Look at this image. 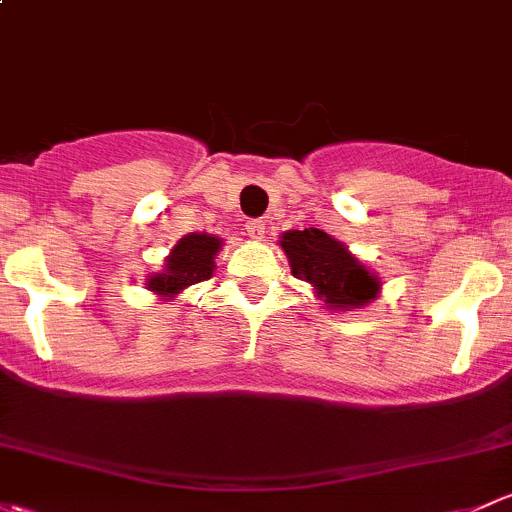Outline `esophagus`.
Returning a JSON list of instances; mask_svg holds the SVG:
<instances>
[{
  "mask_svg": "<svg viewBox=\"0 0 512 512\" xmlns=\"http://www.w3.org/2000/svg\"><path fill=\"white\" fill-rule=\"evenodd\" d=\"M245 230H247V235H250V238L252 240H262V238H265V233H267V230H265V220H247V223H245Z\"/></svg>",
  "mask_w": 512,
  "mask_h": 512,
  "instance_id": "obj_1",
  "label": "esophagus"
}]
</instances>
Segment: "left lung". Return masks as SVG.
Instances as JSON below:
<instances>
[{
  "instance_id": "left-lung-1",
  "label": "left lung",
  "mask_w": 512,
  "mask_h": 512,
  "mask_svg": "<svg viewBox=\"0 0 512 512\" xmlns=\"http://www.w3.org/2000/svg\"><path fill=\"white\" fill-rule=\"evenodd\" d=\"M279 245L287 252L294 277L311 284L328 309H360L380 294L378 274L324 230H287Z\"/></svg>"
}]
</instances>
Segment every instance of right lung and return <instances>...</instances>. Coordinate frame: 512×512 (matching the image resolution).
Returning a JSON list of instances; mask_svg holds the SVG:
<instances>
[{
    "label": "right lung",
    "instance_id": "add662e5",
    "mask_svg": "<svg viewBox=\"0 0 512 512\" xmlns=\"http://www.w3.org/2000/svg\"><path fill=\"white\" fill-rule=\"evenodd\" d=\"M223 247V240L208 233L184 235L166 257L164 272L149 277L147 289L159 297H176L186 287L211 279L215 270V255Z\"/></svg>",
    "mask_w": 512,
    "mask_h": 512
}]
</instances>
